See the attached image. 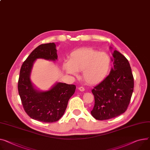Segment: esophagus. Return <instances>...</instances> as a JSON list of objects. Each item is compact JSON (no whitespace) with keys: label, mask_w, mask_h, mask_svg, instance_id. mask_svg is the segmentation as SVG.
<instances>
[{"label":"esophagus","mask_w":150,"mask_h":150,"mask_svg":"<svg viewBox=\"0 0 150 150\" xmlns=\"http://www.w3.org/2000/svg\"><path fill=\"white\" fill-rule=\"evenodd\" d=\"M78 89H79V91H82V92H83V91H85V88H84L83 86L79 87V88H78Z\"/></svg>","instance_id":"esophagus-1"}]
</instances>
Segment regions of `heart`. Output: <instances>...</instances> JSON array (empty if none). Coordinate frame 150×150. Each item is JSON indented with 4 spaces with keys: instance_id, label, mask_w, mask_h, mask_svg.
<instances>
[{
    "instance_id": "heart-1",
    "label": "heart",
    "mask_w": 150,
    "mask_h": 150,
    "mask_svg": "<svg viewBox=\"0 0 150 150\" xmlns=\"http://www.w3.org/2000/svg\"><path fill=\"white\" fill-rule=\"evenodd\" d=\"M110 58L105 52H99L92 48H81L73 51L69 61L63 64L64 70L76 76L82 71V78L86 83L94 85L104 80L110 70Z\"/></svg>"
}]
</instances>
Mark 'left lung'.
I'll return each mask as SVG.
<instances>
[{"instance_id": "obj_1", "label": "left lung", "mask_w": 150, "mask_h": 150, "mask_svg": "<svg viewBox=\"0 0 150 150\" xmlns=\"http://www.w3.org/2000/svg\"><path fill=\"white\" fill-rule=\"evenodd\" d=\"M113 68L109 74L93 89L94 106L91 113L98 120H106L124 113L129 105L134 88L130 64L119 52L113 53Z\"/></svg>"}]
</instances>
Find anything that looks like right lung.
Masks as SVG:
<instances>
[{"mask_svg": "<svg viewBox=\"0 0 150 150\" xmlns=\"http://www.w3.org/2000/svg\"><path fill=\"white\" fill-rule=\"evenodd\" d=\"M56 52L54 42L40 45L23 63L20 71L18 91L23 107L31 118L42 122H56L62 117L76 88L74 85L61 82L47 91L34 88L30 80L34 61L38 58L55 61L57 58Z\"/></svg>", "mask_w": 150, "mask_h": 150, "instance_id": "add662e5", "label": "right lung"}]
</instances>
